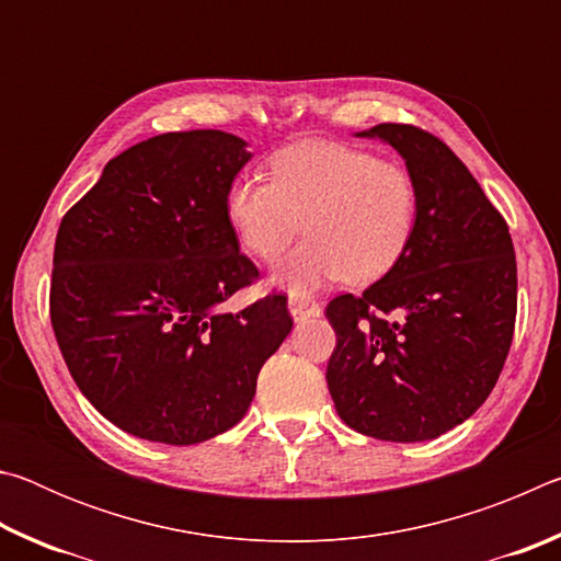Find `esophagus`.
Masks as SVG:
<instances>
[{
  "mask_svg": "<svg viewBox=\"0 0 561 561\" xmlns=\"http://www.w3.org/2000/svg\"><path fill=\"white\" fill-rule=\"evenodd\" d=\"M289 314L291 319L297 321V324H301V321H307L311 317H319L321 314V307L317 301H311L307 297H289Z\"/></svg>",
  "mask_w": 561,
  "mask_h": 561,
  "instance_id": "34e87169",
  "label": "esophagus"
}]
</instances>
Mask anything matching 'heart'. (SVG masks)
Masks as SVG:
<instances>
[{
  "label": "heart",
  "mask_w": 561,
  "mask_h": 561,
  "mask_svg": "<svg viewBox=\"0 0 561 561\" xmlns=\"http://www.w3.org/2000/svg\"><path fill=\"white\" fill-rule=\"evenodd\" d=\"M225 217L264 262L277 260L304 227L309 237L274 279L307 297L341 277L366 284L391 272L413 240L417 190L401 163L336 140H304L270 158V183L237 175Z\"/></svg>",
  "instance_id": "obj_1"
}]
</instances>
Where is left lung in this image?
Wrapping results in <instances>:
<instances>
[{
  "label": "left lung",
  "mask_w": 561,
  "mask_h": 561,
  "mask_svg": "<svg viewBox=\"0 0 561 561\" xmlns=\"http://www.w3.org/2000/svg\"><path fill=\"white\" fill-rule=\"evenodd\" d=\"M405 160L417 222L401 262L364 294L331 299L327 381L351 428L391 443L453 431L495 388L517 314L507 222L462 160L431 133L381 123L356 133Z\"/></svg>",
  "instance_id": "obj_1"
}]
</instances>
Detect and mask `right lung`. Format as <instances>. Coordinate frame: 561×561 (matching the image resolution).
Here are the masks:
<instances>
[{
  "label": "right lung",
  "instance_id": "obj_1",
  "mask_svg": "<svg viewBox=\"0 0 561 561\" xmlns=\"http://www.w3.org/2000/svg\"><path fill=\"white\" fill-rule=\"evenodd\" d=\"M250 158L232 133H163L108 160L64 215L54 334L79 391L136 438L195 445L232 428L291 331L282 297L222 309L260 274L225 217Z\"/></svg>",
  "mask_w": 561,
  "mask_h": 561
}]
</instances>
